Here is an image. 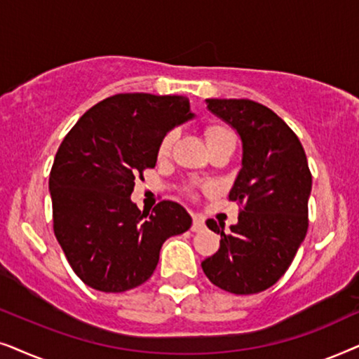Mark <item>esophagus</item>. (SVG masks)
<instances>
[{
	"mask_svg": "<svg viewBox=\"0 0 359 359\" xmlns=\"http://www.w3.org/2000/svg\"><path fill=\"white\" fill-rule=\"evenodd\" d=\"M205 228V218L202 215H194V223H192V231H202Z\"/></svg>",
	"mask_w": 359,
	"mask_h": 359,
	"instance_id": "esophagus-1",
	"label": "esophagus"
}]
</instances>
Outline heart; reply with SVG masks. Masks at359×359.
I'll list each match as a JSON object with an SVG mask.
<instances>
[{
	"label": "heart",
	"mask_w": 359,
	"mask_h": 359,
	"mask_svg": "<svg viewBox=\"0 0 359 359\" xmlns=\"http://www.w3.org/2000/svg\"><path fill=\"white\" fill-rule=\"evenodd\" d=\"M175 140H177L175 131H169L164 137H162L159 146H157V157H159V159H165V157L170 156V151L172 147H174ZM205 140H207L208 147H212L215 144H219V142L236 140V136L235 133L229 130L226 124L219 121H212L205 126Z\"/></svg>",
	"instance_id": "obj_1"
}]
</instances>
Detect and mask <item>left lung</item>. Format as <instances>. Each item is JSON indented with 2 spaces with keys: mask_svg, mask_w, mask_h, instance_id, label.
I'll return each mask as SVG.
<instances>
[{
  "mask_svg": "<svg viewBox=\"0 0 359 359\" xmlns=\"http://www.w3.org/2000/svg\"><path fill=\"white\" fill-rule=\"evenodd\" d=\"M207 103L241 136L243 167L228 195L240 205L238 223L224 233L207 219L222 240L202 269L226 292L257 294L285 274L307 235L312 174L297 135L272 109L246 98Z\"/></svg>",
  "mask_w": 359,
  "mask_h": 359,
  "instance_id": "obj_1",
  "label": "left lung"
}]
</instances>
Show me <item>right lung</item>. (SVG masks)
Masks as SVG:
<instances>
[{
  "label": "right lung",
  "mask_w": 359,
  "mask_h": 359,
  "mask_svg": "<svg viewBox=\"0 0 359 359\" xmlns=\"http://www.w3.org/2000/svg\"><path fill=\"white\" fill-rule=\"evenodd\" d=\"M192 116L187 97L118 93L90 108L62 141L49 175L54 235L92 289L124 292L146 283L162 243L192 224L179 203L162 200L149 213L130 198L156 167L162 137Z\"/></svg>",
  "instance_id": "1"
}]
</instances>
